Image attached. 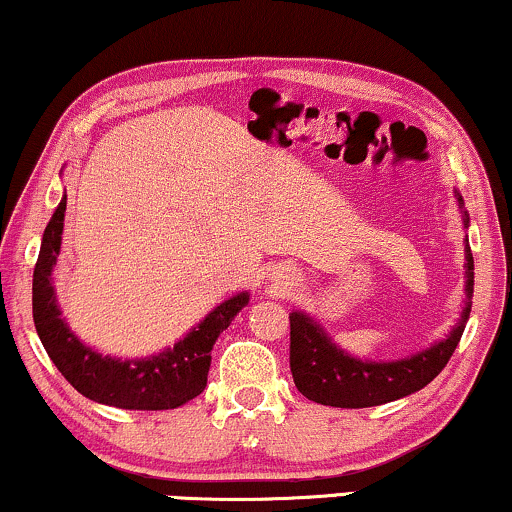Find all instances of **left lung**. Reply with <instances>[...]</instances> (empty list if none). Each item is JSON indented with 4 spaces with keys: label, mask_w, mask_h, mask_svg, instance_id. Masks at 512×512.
Masks as SVG:
<instances>
[{
    "label": "left lung",
    "mask_w": 512,
    "mask_h": 512,
    "mask_svg": "<svg viewBox=\"0 0 512 512\" xmlns=\"http://www.w3.org/2000/svg\"><path fill=\"white\" fill-rule=\"evenodd\" d=\"M458 205L463 207V195L455 193ZM465 229L470 217L463 219ZM465 293L472 298L474 291V260L470 245L465 243ZM472 303L467 300L463 317L453 326L448 338L434 343L422 353L403 357L393 362H372L357 360V357L343 353L331 343L324 329L305 312H291V372L298 391L315 403L331 405V408H372L398 400L410 393L424 389L429 381L439 377V372L448 365L455 346L463 336L467 317H470Z\"/></svg>",
    "instance_id": "8db88e82"
}]
</instances>
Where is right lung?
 <instances>
[{
  "instance_id": "add662e5",
  "label": "right lung",
  "mask_w": 512,
  "mask_h": 512,
  "mask_svg": "<svg viewBox=\"0 0 512 512\" xmlns=\"http://www.w3.org/2000/svg\"><path fill=\"white\" fill-rule=\"evenodd\" d=\"M66 195L49 219L33 272V319L49 360L85 398L123 410H171L200 396L207 386L212 348L221 331L248 305L250 295L238 293L214 307L174 348L152 357L102 355L80 343L61 319L52 269L61 250Z\"/></svg>"
}]
</instances>
